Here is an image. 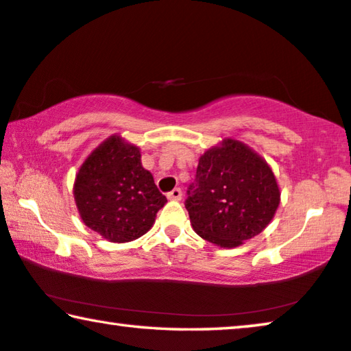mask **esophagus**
I'll list each match as a JSON object with an SVG mask.
<instances>
[{
    "label": "esophagus",
    "instance_id": "obj_1",
    "mask_svg": "<svg viewBox=\"0 0 351 351\" xmlns=\"http://www.w3.org/2000/svg\"><path fill=\"white\" fill-rule=\"evenodd\" d=\"M167 197H169V200H175V202H178V200H181V197H182V192H181L180 187H175L173 191L167 193Z\"/></svg>",
    "mask_w": 351,
    "mask_h": 351
}]
</instances>
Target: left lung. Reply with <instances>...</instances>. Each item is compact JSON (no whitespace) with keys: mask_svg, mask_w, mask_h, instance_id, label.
Returning <instances> with one entry per match:
<instances>
[{"mask_svg":"<svg viewBox=\"0 0 351 351\" xmlns=\"http://www.w3.org/2000/svg\"><path fill=\"white\" fill-rule=\"evenodd\" d=\"M279 200L269 165L241 142L223 140L198 160L184 206L197 234L221 247H237L263 232Z\"/></svg>","mask_w":351,"mask_h":351,"instance_id":"obj_1","label":"left lung"}]
</instances>
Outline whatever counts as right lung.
I'll return each instance as SVG.
<instances>
[{"label":"right lung","mask_w":351,"mask_h":351,"mask_svg":"<svg viewBox=\"0 0 351 351\" xmlns=\"http://www.w3.org/2000/svg\"><path fill=\"white\" fill-rule=\"evenodd\" d=\"M75 203L86 227L108 241L128 243L153 227L167 198L140 162V151L112 137L78 170Z\"/></svg>","instance_id":"add662e5"}]
</instances>
